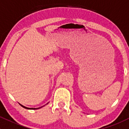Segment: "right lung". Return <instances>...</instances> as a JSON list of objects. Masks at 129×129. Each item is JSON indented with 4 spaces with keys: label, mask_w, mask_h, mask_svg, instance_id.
Instances as JSON below:
<instances>
[{
    "label": "right lung",
    "mask_w": 129,
    "mask_h": 129,
    "mask_svg": "<svg viewBox=\"0 0 129 129\" xmlns=\"http://www.w3.org/2000/svg\"><path fill=\"white\" fill-rule=\"evenodd\" d=\"M49 104V102H48L47 104ZM20 104V105H21L22 107H24V108H25V109H30V110H36V109H40V108H42V107H43L44 106H45V105H44V106H42V107H38V108H29V107H25V106H24V105H22V104Z\"/></svg>",
    "instance_id": "add662e5"
}]
</instances>
